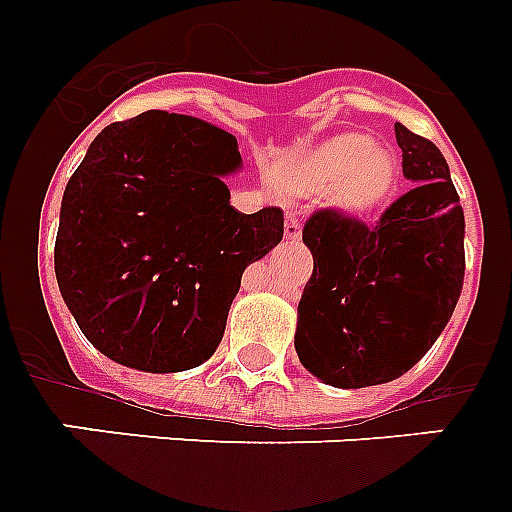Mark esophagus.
Wrapping results in <instances>:
<instances>
[{
  "instance_id": "obj_1",
  "label": "esophagus",
  "mask_w": 512,
  "mask_h": 512,
  "mask_svg": "<svg viewBox=\"0 0 512 512\" xmlns=\"http://www.w3.org/2000/svg\"><path fill=\"white\" fill-rule=\"evenodd\" d=\"M301 237V222L296 214L285 216V240H298Z\"/></svg>"
}]
</instances>
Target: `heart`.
Here are the masks:
<instances>
[{"label":"heart","instance_id":"b5f03b06","mask_svg":"<svg viewBox=\"0 0 512 512\" xmlns=\"http://www.w3.org/2000/svg\"><path fill=\"white\" fill-rule=\"evenodd\" d=\"M399 182V158L372 145L367 134L343 132L309 147L282 169L280 185L293 198L326 192L333 208L367 216L386 203Z\"/></svg>","mask_w":512,"mask_h":512}]
</instances>
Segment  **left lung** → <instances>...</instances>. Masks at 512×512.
<instances>
[{
	"instance_id": "8db88e82",
	"label": "left lung",
	"mask_w": 512,
	"mask_h": 512,
	"mask_svg": "<svg viewBox=\"0 0 512 512\" xmlns=\"http://www.w3.org/2000/svg\"><path fill=\"white\" fill-rule=\"evenodd\" d=\"M412 190L378 227L320 211L304 227L314 272L298 301L296 351L335 388L396 380L447 327L465 277V216L444 155L396 124Z\"/></svg>"
}]
</instances>
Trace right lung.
Wrapping results in <instances>:
<instances>
[{
    "label": "right lung",
    "instance_id": "obj_1",
    "mask_svg": "<svg viewBox=\"0 0 512 512\" xmlns=\"http://www.w3.org/2000/svg\"><path fill=\"white\" fill-rule=\"evenodd\" d=\"M240 169L232 134L166 110L94 137L63 192L55 277L100 354L142 372L214 354L245 267L282 240L280 208L230 206Z\"/></svg>",
    "mask_w": 512,
    "mask_h": 512
}]
</instances>
